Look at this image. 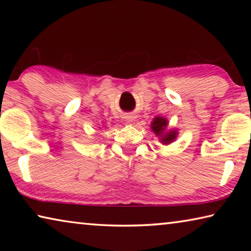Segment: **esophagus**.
<instances>
[{"instance_id": "obj_1", "label": "esophagus", "mask_w": 251, "mask_h": 251, "mask_svg": "<svg viewBox=\"0 0 251 251\" xmlns=\"http://www.w3.org/2000/svg\"><path fill=\"white\" fill-rule=\"evenodd\" d=\"M133 120H134L133 116H128V117H127V122H133Z\"/></svg>"}]
</instances>
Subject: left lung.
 Returning <instances> with one entry per match:
<instances>
[{"label":"left lung","mask_w":251,"mask_h":251,"mask_svg":"<svg viewBox=\"0 0 251 251\" xmlns=\"http://www.w3.org/2000/svg\"><path fill=\"white\" fill-rule=\"evenodd\" d=\"M167 127V121L163 117H156L151 123V129L157 136H161V142L164 144L172 143L176 138V130L165 131Z\"/></svg>","instance_id":"left-lung-1"}]
</instances>
